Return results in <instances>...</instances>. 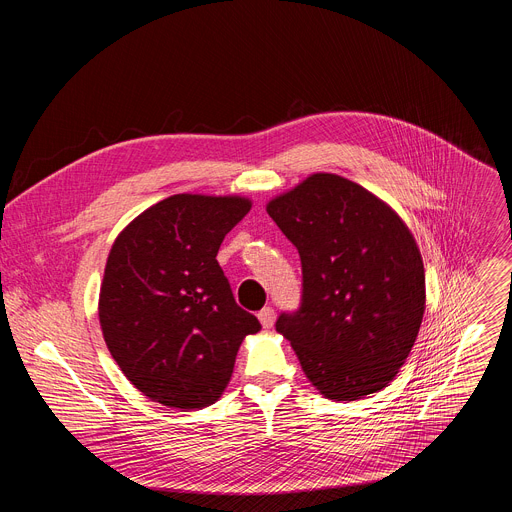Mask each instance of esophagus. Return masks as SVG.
<instances>
[{"label": "esophagus", "mask_w": 512, "mask_h": 512, "mask_svg": "<svg viewBox=\"0 0 512 512\" xmlns=\"http://www.w3.org/2000/svg\"><path fill=\"white\" fill-rule=\"evenodd\" d=\"M257 318H259V322H261L263 328H271L273 322H275V310L267 306V308H263V310L257 314Z\"/></svg>", "instance_id": "esophagus-1"}]
</instances>
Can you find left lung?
<instances>
[{
    "label": "left lung",
    "mask_w": 512,
    "mask_h": 512,
    "mask_svg": "<svg viewBox=\"0 0 512 512\" xmlns=\"http://www.w3.org/2000/svg\"><path fill=\"white\" fill-rule=\"evenodd\" d=\"M302 259V306L275 330L310 383L332 401L387 387L407 360L425 312L419 247L401 216L367 188L312 174L267 202Z\"/></svg>",
    "instance_id": "obj_1"
}]
</instances>
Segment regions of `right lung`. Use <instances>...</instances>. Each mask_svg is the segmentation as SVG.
I'll return each mask as SVG.
<instances>
[{"mask_svg": "<svg viewBox=\"0 0 512 512\" xmlns=\"http://www.w3.org/2000/svg\"><path fill=\"white\" fill-rule=\"evenodd\" d=\"M251 210L243 196L174 194L117 235L99 294V322L123 375L145 397L192 411L218 401L259 320L237 306L216 261Z\"/></svg>", "mask_w": 512, "mask_h": 512, "instance_id": "add662e5", "label": "right lung"}]
</instances>
